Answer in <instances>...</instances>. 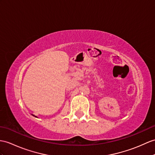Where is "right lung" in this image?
I'll return each mask as SVG.
<instances>
[{"label": "right lung", "instance_id": "add662e5", "mask_svg": "<svg viewBox=\"0 0 155 155\" xmlns=\"http://www.w3.org/2000/svg\"><path fill=\"white\" fill-rule=\"evenodd\" d=\"M33 116H34V115H33Z\"/></svg>", "mask_w": 155, "mask_h": 155}]
</instances>
